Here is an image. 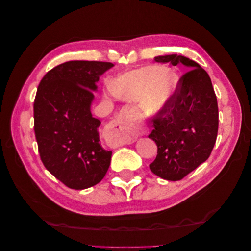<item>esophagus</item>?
Returning <instances> with one entry per match:
<instances>
[{
  "label": "esophagus",
  "mask_w": 251,
  "mask_h": 251,
  "mask_svg": "<svg viewBox=\"0 0 251 251\" xmlns=\"http://www.w3.org/2000/svg\"><path fill=\"white\" fill-rule=\"evenodd\" d=\"M109 131L115 138V143L117 146L133 143L137 139L138 136L148 134L147 128L142 127L134 119L130 118H118L113 120L109 126Z\"/></svg>",
  "instance_id": "obj_1"
}]
</instances>
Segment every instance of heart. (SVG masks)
<instances>
[{"label": "heart", "instance_id": "1", "mask_svg": "<svg viewBox=\"0 0 251 251\" xmlns=\"http://www.w3.org/2000/svg\"><path fill=\"white\" fill-rule=\"evenodd\" d=\"M179 80L176 73H163L159 68L144 67L119 75L111 82V91L121 100H141L147 113L159 115L168 110L174 100Z\"/></svg>", "mask_w": 251, "mask_h": 251}]
</instances>
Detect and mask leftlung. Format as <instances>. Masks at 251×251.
Masks as SVG:
<instances>
[{
  "instance_id": "1",
  "label": "left lung",
  "mask_w": 251,
  "mask_h": 251,
  "mask_svg": "<svg viewBox=\"0 0 251 251\" xmlns=\"http://www.w3.org/2000/svg\"><path fill=\"white\" fill-rule=\"evenodd\" d=\"M157 63L183 65L187 71L169 109L154 120L149 135L157 147L150 169L158 177L178 181L206 161L217 139L218 102L207 72L194 60L178 54L155 57Z\"/></svg>"
}]
</instances>
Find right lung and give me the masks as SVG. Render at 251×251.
<instances>
[{"label":"right lung","mask_w":251,"mask_h":251,"mask_svg":"<svg viewBox=\"0 0 251 251\" xmlns=\"http://www.w3.org/2000/svg\"><path fill=\"white\" fill-rule=\"evenodd\" d=\"M114 65L70 60L41 80L34 100V133L42 161L53 176L72 189L94 186L103 179L111 151L100 143V120L91 105L96 82Z\"/></svg>","instance_id":"1"}]
</instances>
